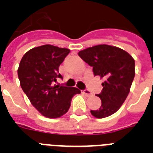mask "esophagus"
<instances>
[{"instance_id": "34e87169", "label": "esophagus", "mask_w": 153, "mask_h": 153, "mask_svg": "<svg viewBox=\"0 0 153 153\" xmlns=\"http://www.w3.org/2000/svg\"><path fill=\"white\" fill-rule=\"evenodd\" d=\"M82 94H84L86 96H87V97L92 95V93H91L90 91H88V90H84V91H82Z\"/></svg>"}]
</instances>
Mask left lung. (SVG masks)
Wrapping results in <instances>:
<instances>
[{
	"mask_svg": "<svg viewBox=\"0 0 153 153\" xmlns=\"http://www.w3.org/2000/svg\"><path fill=\"white\" fill-rule=\"evenodd\" d=\"M79 55L93 67L94 76L104 78L99 109L91 110L97 118H104L116 113L123 104L130 91L135 76V61L128 52L106 44L84 49Z\"/></svg>",
	"mask_w": 153,
	"mask_h": 153,
	"instance_id": "8db88e82",
	"label": "left lung"
}]
</instances>
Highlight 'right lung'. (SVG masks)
<instances>
[{
	"instance_id": "add662e5",
	"label": "right lung",
	"mask_w": 153,
	"mask_h": 153,
	"mask_svg": "<svg viewBox=\"0 0 153 153\" xmlns=\"http://www.w3.org/2000/svg\"><path fill=\"white\" fill-rule=\"evenodd\" d=\"M70 50L46 44L26 52L20 60L18 78L20 86L32 105L44 116L57 118L68 111L73 96L80 94L76 87L55 85L59 65Z\"/></svg>"
}]
</instances>
